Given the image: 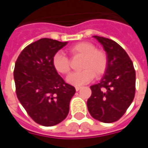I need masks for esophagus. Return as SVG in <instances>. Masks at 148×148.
<instances>
[{
    "label": "esophagus",
    "mask_w": 148,
    "mask_h": 148,
    "mask_svg": "<svg viewBox=\"0 0 148 148\" xmlns=\"http://www.w3.org/2000/svg\"><path fill=\"white\" fill-rule=\"evenodd\" d=\"M81 88H82L81 86H76V90L78 91V90H81Z\"/></svg>",
    "instance_id": "34e87169"
}]
</instances>
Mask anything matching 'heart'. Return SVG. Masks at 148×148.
<instances>
[{
    "label": "heart",
    "mask_w": 148,
    "mask_h": 148,
    "mask_svg": "<svg viewBox=\"0 0 148 148\" xmlns=\"http://www.w3.org/2000/svg\"><path fill=\"white\" fill-rule=\"evenodd\" d=\"M72 56L83 57L81 64L82 71L71 73L66 77V82L72 86H83L89 83L95 76L99 77L105 73L108 67V57L104 51L96 49L92 43L81 42L68 49ZM53 65L55 70L67 74L70 71V62L65 54L58 52L53 58Z\"/></svg>",
    "instance_id": "1"
}]
</instances>
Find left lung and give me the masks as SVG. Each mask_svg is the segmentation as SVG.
I'll return each mask as SVG.
<instances>
[{"label": "left lung", "instance_id": "left-lung-1", "mask_svg": "<svg viewBox=\"0 0 148 148\" xmlns=\"http://www.w3.org/2000/svg\"><path fill=\"white\" fill-rule=\"evenodd\" d=\"M93 37L106 52L108 67L99 83L90 86L87 108L96 120L110 123L119 120L133 102L136 73L133 62L119 44L110 38Z\"/></svg>", "mask_w": 148, "mask_h": 148}]
</instances>
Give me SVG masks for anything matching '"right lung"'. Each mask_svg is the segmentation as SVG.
<instances>
[{"label": "right lung", "instance_id": "1", "mask_svg": "<svg viewBox=\"0 0 148 148\" xmlns=\"http://www.w3.org/2000/svg\"><path fill=\"white\" fill-rule=\"evenodd\" d=\"M66 44L41 38L28 45L15 62L14 80L18 99L34 121L46 127L65 119L76 92L53 65L54 54Z\"/></svg>", "mask_w": 148, "mask_h": 148}]
</instances>
